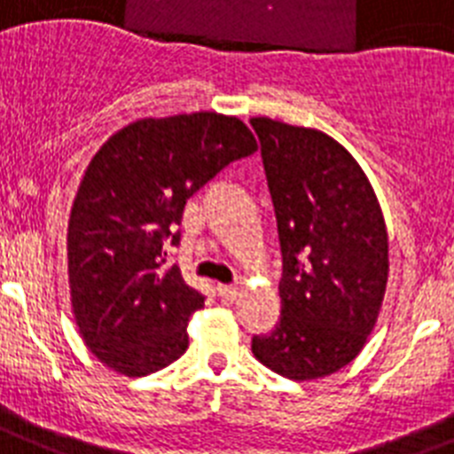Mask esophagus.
I'll return each mask as SVG.
<instances>
[{
	"label": "esophagus",
	"instance_id": "1",
	"mask_svg": "<svg viewBox=\"0 0 454 454\" xmlns=\"http://www.w3.org/2000/svg\"><path fill=\"white\" fill-rule=\"evenodd\" d=\"M216 291L223 300H235L239 295V288L238 286H228V284H219L216 286Z\"/></svg>",
	"mask_w": 454,
	"mask_h": 454
}]
</instances>
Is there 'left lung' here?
Masks as SVG:
<instances>
[{"mask_svg":"<svg viewBox=\"0 0 454 454\" xmlns=\"http://www.w3.org/2000/svg\"><path fill=\"white\" fill-rule=\"evenodd\" d=\"M281 245V318L251 339L256 360L293 380L356 360L387 284V233L367 175L323 131L254 117Z\"/></svg>","mask_w":454,"mask_h":454,"instance_id":"obj_1","label":"left lung"}]
</instances>
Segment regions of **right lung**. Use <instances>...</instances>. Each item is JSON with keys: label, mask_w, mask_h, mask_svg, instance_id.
Here are the masks:
<instances>
[{"label": "right lung", "mask_w": 454, "mask_h": 454, "mask_svg": "<svg viewBox=\"0 0 454 454\" xmlns=\"http://www.w3.org/2000/svg\"><path fill=\"white\" fill-rule=\"evenodd\" d=\"M245 121L219 113L138 120L94 154L68 216L71 307L87 348L124 376H147L189 346L205 295L168 265L186 200L256 152Z\"/></svg>", "instance_id": "obj_1"}]
</instances>
